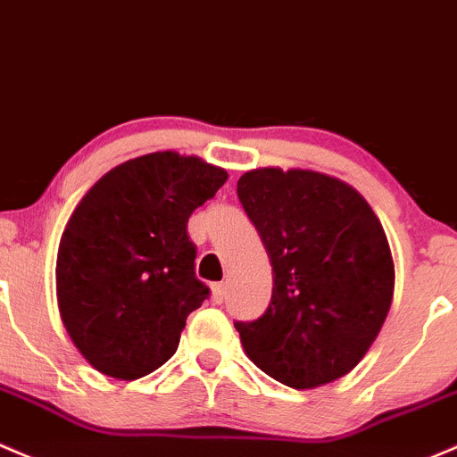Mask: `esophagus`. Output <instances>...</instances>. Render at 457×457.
I'll return each mask as SVG.
<instances>
[{"label":"esophagus","instance_id":"esophagus-1","mask_svg":"<svg viewBox=\"0 0 457 457\" xmlns=\"http://www.w3.org/2000/svg\"><path fill=\"white\" fill-rule=\"evenodd\" d=\"M212 297H214L216 304H220V302L228 297V285H223V282H220V285H214L212 287Z\"/></svg>","mask_w":457,"mask_h":457}]
</instances>
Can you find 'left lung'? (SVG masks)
Returning <instances> with one entry per match:
<instances>
[{"label": "left lung", "instance_id": "8db88e82", "mask_svg": "<svg viewBox=\"0 0 457 457\" xmlns=\"http://www.w3.org/2000/svg\"><path fill=\"white\" fill-rule=\"evenodd\" d=\"M237 192L273 271L265 315L237 321L245 354L295 390L344 377L392 306L394 258L381 220L361 192L306 168H253Z\"/></svg>", "mask_w": 457, "mask_h": 457}]
</instances>
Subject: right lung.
I'll list each match as a JSON object with an SVG mask.
<instances>
[{"mask_svg":"<svg viewBox=\"0 0 457 457\" xmlns=\"http://www.w3.org/2000/svg\"><path fill=\"white\" fill-rule=\"evenodd\" d=\"M225 181V168L157 151L112 168L76 205L56 253V302L98 372L136 381L175 354L208 297L186 228Z\"/></svg>","mask_w":457,"mask_h":457,"instance_id":"right-lung-1","label":"right lung"}]
</instances>
